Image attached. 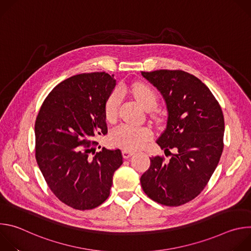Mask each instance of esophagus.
<instances>
[{
    "label": "esophagus",
    "mask_w": 251,
    "mask_h": 251,
    "mask_svg": "<svg viewBox=\"0 0 251 251\" xmlns=\"http://www.w3.org/2000/svg\"><path fill=\"white\" fill-rule=\"evenodd\" d=\"M133 154H134L133 152H130V151H127V150H123V151H122V156H123L124 159L130 158Z\"/></svg>",
    "instance_id": "obj_1"
}]
</instances>
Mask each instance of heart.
<instances>
[{"label":"heart","mask_w":251,"mask_h":251,"mask_svg":"<svg viewBox=\"0 0 251 251\" xmlns=\"http://www.w3.org/2000/svg\"><path fill=\"white\" fill-rule=\"evenodd\" d=\"M132 93L146 110L154 109L157 106L158 96L149 85L143 82H135L132 85ZM121 99L122 92L119 89L114 90L107 98L104 107L105 118L107 121L112 122L117 118ZM151 137L152 131L148 127L121 124L110 133L109 139L111 144L116 147L125 150H135L144 145Z\"/></svg>","instance_id":"obj_1"}]
</instances>
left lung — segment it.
Masks as SVG:
<instances>
[{"label": "left lung", "mask_w": 251, "mask_h": 251, "mask_svg": "<svg viewBox=\"0 0 251 251\" xmlns=\"http://www.w3.org/2000/svg\"><path fill=\"white\" fill-rule=\"evenodd\" d=\"M141 74L166 101L167 128L157 143L166 156H172L169 161L163 156L150 158V168L140 178L141 186L161 204L182 205L201 193L220 162L224 150L223 110L208 87L184 70Z\"/></svg>", "instance_id": "left-lung-1"}]
</instances>
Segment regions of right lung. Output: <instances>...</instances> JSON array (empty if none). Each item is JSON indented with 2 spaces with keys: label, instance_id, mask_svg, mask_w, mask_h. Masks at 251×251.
Here are the masks:
<instances>
[{
  "label": "right lung",
  "instance_id": "obj_1",
  "mask_svg": "<svg viewBox=\"0 0 251 251\" xmlns=\"http://www.w3.org/2000/svg\"><path fill=\"white\" fill-rule=\"evenodd\" d=\"M113 76L91 73L63 80L49 93L35 120L40 170L54 196L75 209L104 202L123 163L119 149H94V138L107 133L104 107L116 85Z\"/></svg>",
  "mask_w": 251,
  "mask_h": 251
}]
</instances>
